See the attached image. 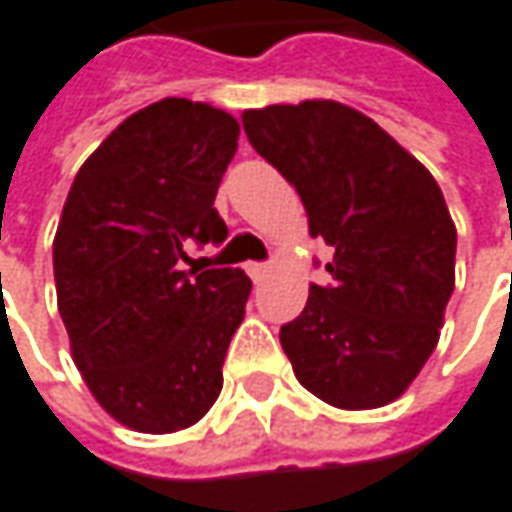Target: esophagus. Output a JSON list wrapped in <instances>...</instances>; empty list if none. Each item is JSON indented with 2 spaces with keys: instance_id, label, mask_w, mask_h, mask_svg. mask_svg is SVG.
I'll return each instance as SVG.
<instances>
[{
  "instance_id": "obj_1",
  "label": "esophagus",
  "mask_w": 512,
  "mask_h": 512,
  "mask_svg": "<svg viewBox=\"0 0 512 512\" xmlns=\"http://www.w3.org/2000/svg\"><path fill=\"white\" fill-rule=\"evenodd\" d=\"M267 273H270V267H267V264H262V262H250L248 264V276L253 281H262Z\"/></svg>"
}]
</instances>
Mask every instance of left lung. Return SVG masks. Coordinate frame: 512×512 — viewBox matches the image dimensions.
Instances as JSON below:
<instances>
[{
  "instance_id": "obj_1",
  "label": "left lung",
  "mask_w": 512,
  "mask_h": 512,
  "mask_svg": "<svg viewBox=\"0 0 512 512\" xmlns=\"http://www.w3.org/2000/svg\"><path fill=\"white\" fill-rule=\"evenodd\" d=\"M250 146L296 185L310 236L332 253L327 287L281 327L298 383L346 411L389 406L440 341L456 228L431 171L338 101L245 109Z\"/></svg>"
}]
</instances>
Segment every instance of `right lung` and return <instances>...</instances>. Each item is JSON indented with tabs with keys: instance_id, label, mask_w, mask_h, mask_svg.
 Returning <instances> with one entry per match:
<instances>
[{
	"instance_id": "right-lung-1",
	"label": "right lung",
	"mask_w": 512,
	"mask_h": 512,
	"mask_svg": "<svg viewBox=\"0 0 512 512\" xmlns=\"http://www.w3.org/2000/svg\"><path fill=\"white\" fill-rule=\"evenodd\" d=\"M239 123L216 106L163 98L120 123L72 180L53 273L72 360L120 425L171 434L205 417L245 318L239 267L197 270L191 242H225L216 188Z\"/></svg>"
}]
</instances>
